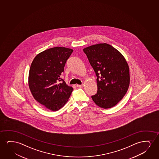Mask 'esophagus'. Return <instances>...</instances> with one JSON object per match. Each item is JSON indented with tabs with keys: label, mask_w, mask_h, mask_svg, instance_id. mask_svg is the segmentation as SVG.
<instances>
[{
	"label": "esophagus",
	"mask_w": 159,
	"mask_h": 159,
	"mask_svg": "<svg viewBox=\"0 0 159 159\" xmlns=\"http://www.w3.org/2000/svg\"><path fill=\"white\" fill-rule=\"evenodd\" d=\"M83 86H84V85H76V87H79V88L83 87Z\"/></svg>",
	"instance_id": "1"
}]
</instances>
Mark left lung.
Segmentation results:
<instances>
[{"mask_svg":"<svg viewBox=\"0 0 159 159\" xmlns=\"http://www.w3.org/2000/svg\"><path fill=\"white\" fill-rule=\"evenodd\" d=\"M96 73L98 91L91 96L103 109L115 106L126 94L130 84L128 65L116 49L107 43L89 46L83 49Z\"/></svg>","mask_w":159,"mask_h":159,"instance_id":"left-lung-1","label":"left lung"}]
</instances>
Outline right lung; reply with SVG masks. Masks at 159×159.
<instances>
[{
    "instance_id": "1",
    "label": "right lung",
    "mask_w": 159,
    "mask_h": 159,
    "mask_svg": "<svg viewBox=\"0 0 159 159\" xmlns=\"http://www.w3.org/2000/svg\"><path fill=\"white\" fill-rule=\"evenodd\" d=\"M73 49L57 47L44 50L33 60L29 74V86L34 98L52 111L67 102L73 89L60 78Z\"/></svg>"
}]
</instances>
